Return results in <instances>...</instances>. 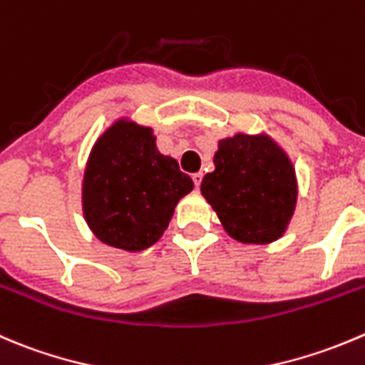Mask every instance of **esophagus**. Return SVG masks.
<instances>
[{
	"label": "esophagus",
	"instance_id": "esophagus-1",
	"mask_svg": "<svg viewBox=\"0 0 365 365\" xmlns=\"http://www.w3.org/2000/svg\"><path fill=\"white\" fill-rule=\"evenodd\" d=\"M201 180H203V173H196V175H192V182L194 185H196V189H200Z\"/></svg>",
	"mask_w": 365,
	"mask_h": 365
}]
</instances>
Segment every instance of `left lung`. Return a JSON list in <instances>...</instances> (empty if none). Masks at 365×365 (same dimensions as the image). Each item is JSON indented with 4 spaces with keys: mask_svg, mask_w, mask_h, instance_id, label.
<instances>
[{
    "mask_svg": "<svg viewBox=\"0 0 365 365\" xmlns=\"http://www.w3.org/2000/svg\"><path fill=\"white\" fill-rule=\"evenodd\" d=\"M214 165L201 194L225 232L242 244L280 239L298 201L296 169L284 148L267 133H235L219 140Z\"/></svg>",
    "mask_w": 365,
    "mask_h": 365,
    "instance_id": "1",
    "label": "left lung"
}]
</instances>
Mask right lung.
<instances>
[{"mask_svg":"<svg viewBox=\"0 0 365 365\" xmlns=\"http://www.w3.org/2000/svg\"><path fill=\"white\" fill-rule=\"evenodd\" d=\"M155 143L153 128L121 118L91 150L81 208L88 228L107 246L130 253L153 246L164 235L178 201L192 190L189 175Z\"/></svg>","mask_w":365,"mask_h":365,"instance_id":"add662e5","label":"right lung"}]
</instances>
